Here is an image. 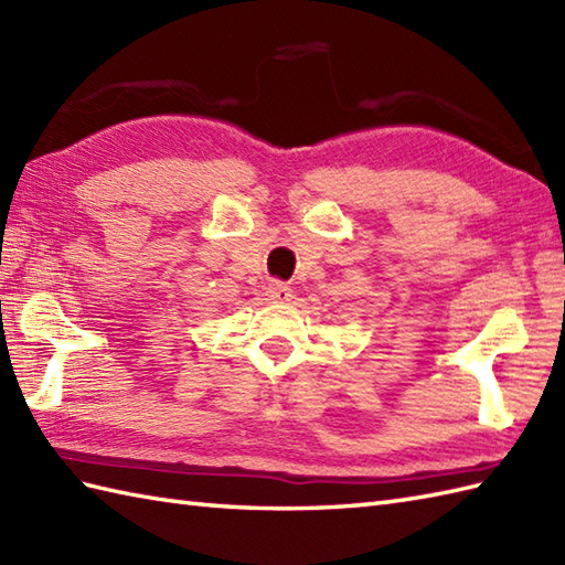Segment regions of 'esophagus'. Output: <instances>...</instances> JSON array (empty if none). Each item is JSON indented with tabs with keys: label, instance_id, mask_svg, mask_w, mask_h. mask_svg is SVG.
<instances>
[{
	"label": "esophagus",
	"instance_id": "obj_1",
	"mask_svg": "<svg viewBox=\"0 0 565 565\" xmlns=\"http://www.w3.org/2000/svg\"><path fill=\"white\" fill-rule=\"evenodd\" d=\"M267 296L271 298V301H289L294 294H291V286L289 284L274 279V281L267 284Z\"/></svg>",
	"mask_w": 565,
	"mask_h": 565
}]
</instances>
